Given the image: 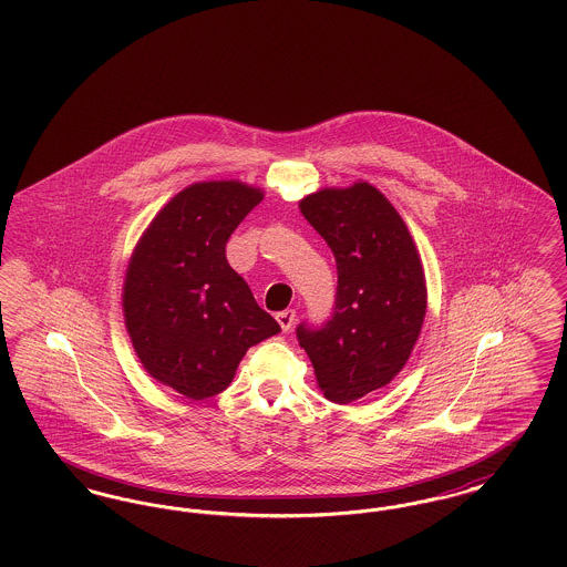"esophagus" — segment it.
<instances>
[{
    "label": "esophagus",
    "mask_w": 567,
    "mask_h": 567,
    "mask_svg": "<svg viewBox=\"0 0 567 567\" xmlns=\"http://www.w3.org/2000/svg\"><path fill=\"white\" fill-rule=\"evenodd\" d=\"M276 321L280 324L282 331H291L296 324V310H282L276 315Z\"/></svg>",
    "instance_id": "obj_1"
}]
</instances>
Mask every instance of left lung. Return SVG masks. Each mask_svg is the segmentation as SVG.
<instances>
[{"instance_id": "obj_1", "label": "left lung", "mask_w": 567, "mask_h": 567, "mask_svg": "<svg viewBox=\"0 0 567 567\" xmlns=\"http://www.w3.org/2000/svg\"><path fill=\"white\" fill-rule=\"evenodd\" d=\"M299 210L336 257L338 296L331 319L299 324L297 338L324 398L351 404L404 370L427 312L423 261L404 218L370 183L310 193Z\"/></svg>"}]
</instances>
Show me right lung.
Returning a JSON list of instances; mask_svg holds the SVG:
<instances>
[{
	"instance_id": "right-lung-1",
	"label": "right lung",
	"mask_w": 567,
	"mask_h": 567,
	"mask_svg": "<svg viewBox=\"0 0 567 567\" xmlns=\"http://www.w3.org/2000/svg\"><path fill=\"white\" fill-rule=\"evenodd\" d=\"M264 190L240 181L176 193L135 244L123 317L148 377L189 400L225 391L244 354L280 331L261 310L225 244Z\"/></svg>"
}]
</instances>
